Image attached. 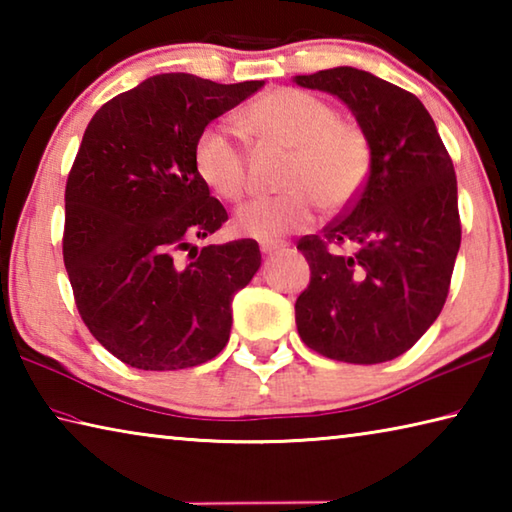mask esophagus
I'll use <instances>...</instances> for the list:
<instances>
[{
	"label": "esophagus",
	"instance_id": "esophagus-1",
	"mask_svg": "<svg viewBox=\"0 0 512 512\" xmlns=\"http://www.w3.org/2000/svg\"><path fill=\"white\" fill-rule=\"evenodd\" d=\"M284 250H287V246L284 244H262V253L264 255H277V253H284Z\"/></svg>",
	"mask_w": 512,
	"mask_h": 512
}]
</instances>
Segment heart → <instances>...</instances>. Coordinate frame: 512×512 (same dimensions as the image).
I'll return each mask as SVG.
<instances>
[{
	"label": "heart",
	"instance_id": "obj_1",
	"mask_svg": "<svg viewBox=\"0 0 512 512\" xmlns=\"http://www.w3.org/2000/svg\"><path fill=\"white\" fill-rule=\"evenodd\" d=\"M250 133L291 149L282 176L287 192L239 207L235 228L259 241H277L307 230L318 205L341 212L357 201L372 169L368 133L316 94L275 88L257 97L241 115ZM194 167L203 183L225 201H239L248 189L244 146L228 126H207L194 146Z\"/></svg>",
	"mask_w": 512,
	"mask_h": 512
}]
</instances>
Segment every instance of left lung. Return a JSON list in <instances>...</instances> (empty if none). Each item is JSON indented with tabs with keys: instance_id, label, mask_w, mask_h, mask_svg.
<instances>
[{
	"instance_id": "obj_1",
	"label": "left lung",
	"mask_w": 512,
	"mask_h": 512,
	"mask_svg": "<svg viewBox=\"0 0 512 512\" xmlns=\"http://www.w3.org/2000/svg\"><path fill=\"white\" fill-rule=\"evenodd\" d=\"M339 97L368 133L372 169L345 216L298 241L311 268L296 300L300 339L327 359L400 357L443 309L461 248L456 173L415 94L357 67L296 76ZM350 245L343 256L334 247Z\"/></svg>"
}]
</instances>
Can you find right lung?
Instances as JSON below:
<instances>
[{
  "instance_id": "right-lung-1",
  "label": "right lung",
  "mask_w": 512,
  "mask_h": 512,
  "mask_svg": "<svg viewBox=\"0 0 512 512\" xmlns=\"http://www.w3.org/2000/svg\"><path fill=\"white\" fill-rule=\"evenodd\" d=\"M262 85L158 74L103 103L85 128L65 187L63 257L83 323L128 366L192 368L230 339L232 298L262 253L253 239L194 250L228 221L194 146Z\"/></svg>"
}]
</instances>
